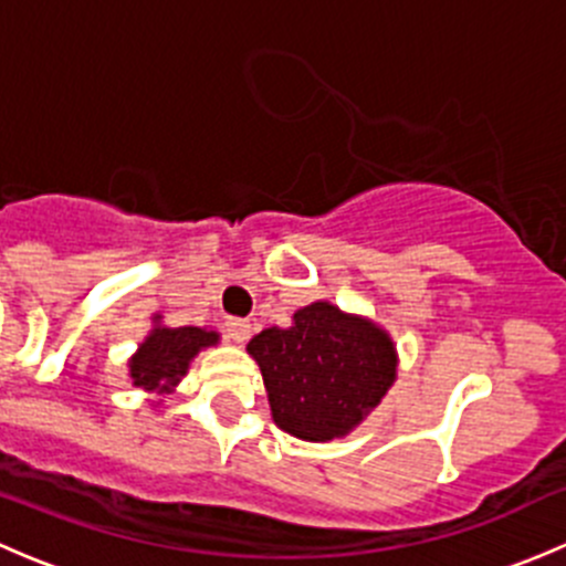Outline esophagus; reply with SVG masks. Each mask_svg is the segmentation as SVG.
<instances>
[{
	"label": "esophagus",
	"instance_id": "1",
	"mask_svg": "<svg viewBox=\"0 0 566 566\" xmlns=\"http://www.w3.org/2000/svg\"><path fill=\"white\" fill-rule=\"evenodd\" d=\"M224 334L230 336L232 342H238V345H243V342L249 339V334H251V325H249V319H241V317H230L224 323Z\"/></svg>",
	"mask_w": 566,
	"mask_h": 566
}]
</instances>
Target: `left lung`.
I'll list each match as a JSON object with an SVG mask.
<instances>
[{
    "mask_svg": "<svg viewBox=\"0 0 566 566\" xmlns=\"http://www.w3.org/2000/svg\"><path fill=\"white\" fill-rule=\"evenodd\" d=\"M260 364L273 421L304 441L345 436L394 384L397 356L375 323L317 301L290 328H265L249 342Z\"/></svg>",
    "mask_w": 566,
    "mask_h": 566,
    "instance_id": "8db88e82",
    "label": "left lung"
}]
</instances>
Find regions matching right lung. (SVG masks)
Wrapping results in <instances>:
<instances>
[{
	"mask_svg": "<svg viewBox=\"0 0 566 566\" xmlns=\"http://www.w3.org/2000/svg\"><path fill=\"white\" fill-rule=\"evenodd\" d=\"M216 339H219L216 331L193 328V325L156 328L142 342L139 353L130 361V378L145 391H169L186 375L188 361L202 347L216 345Z\"/></svg>",
	"mask_w": 566,
	"mask_h": 566,
	"instance_id": "1",
	"label": "right lung"
}]
</instances>
